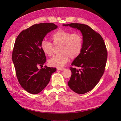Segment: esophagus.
<instances>
[{"label":"esophagus","instance_id":"esophagus-1","mask_svg":"<svg viewBox=\"0 0 121 121\" xmlns=\"http://www.w3.org/2000/svg\"><path fill=\"white\" fill-rule=\"evenodd\" d=\"M58 70L60 71H63L65 70V68H58Z\"/></svg>","mask_w":121,"mask_h":121}]
</instances>
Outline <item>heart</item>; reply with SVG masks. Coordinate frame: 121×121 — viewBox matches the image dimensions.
<instances>
[{
  "mask_svg": "<svg viewBox=\"0 0 121 121\" xmlns=\"http://www.w3.org/2000/svg\"><path fill=\"white\" fill-rule=\"evenodd\" d=\"M52 43L43 40L40 47L45 55L51 56L55 46H60L57 55L54 56L48 60L50 66L61 68L67 63L69 58L75 59L80 55L83 47V38L79 33H72L65 30H59L51 36Z\"/></svg>",
  "mask_w": 121,
  "mask_h": 121,
  "instance_id": "heart-1",
  "label": "heart"
}]
</instances>
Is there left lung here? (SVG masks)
I'll return each mask as SVG.
<instances>
[{"label":"left lung","mask_w":121,"mask_h":121,"mask_svg":"<svg viewBox=\"0 0 121 121\" xmlns=\"http://www.w3.org/2000/svg\"><path fill=\"white\" fill-rule=\"evenodd\" d=\"M78 30L83 38L82 52L70 67L72 75L68 82L69 87L78 94L91 91L98 83L105 71L108 52L103 38L88 25L80 23L63 24Z\"/></svg>","instance_id":"8db88e82"}]
</instances>
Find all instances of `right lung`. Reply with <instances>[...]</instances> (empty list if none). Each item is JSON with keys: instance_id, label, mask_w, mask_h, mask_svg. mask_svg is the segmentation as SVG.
Segmentation results:
<instances>
[{"instance_id": "right-lung-1", "label": "right lung", "mask_w": 121, "mask_h": 121, "mask_svg": "<svg viewBox=\"0 0 121 121\" xmlns=\"http://www.w3.org/2000/svg\"><path fill=\"white\" fill-rule=\"evenodd\" d=\"M58 26L52 23L32 25L17 36L12 51V61L20 85L32 94L39 93L47 85L56 68L38 66L46 61L40 44L45 36Z\"/></svg>"}]
</instances>
